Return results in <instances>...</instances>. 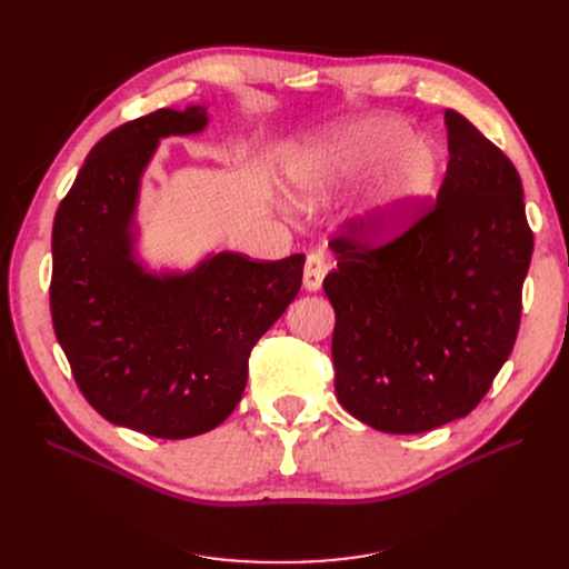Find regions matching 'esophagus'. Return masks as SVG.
Instances as JSON below:
<instances>
[{"instance_id": "esophagus-1", "label": "esophagus", "mask_w": 569, "mask_h": 569, "mask_svg": "<svg viewBox=\"0 0 569 569\" xmlns=\"http://www.w3.org/2000/svg\"><path fill=\"white\" fill-rule=\"evenodd\" d=\"M327 272H330V261H327L320 251L308 253L306 268H303V287L308 291H318L322 287V280Z\"/></svg>"}]
</instances>
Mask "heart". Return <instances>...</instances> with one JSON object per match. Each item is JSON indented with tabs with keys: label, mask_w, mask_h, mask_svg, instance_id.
<instances>
[{
	"label": "heart",
	"mask_w": 569,
	"mask_h": 569,
	"mask_svg": "<svg viewBox=\"0 0 569 569\" xmlns=\"http://www.w3.org/2000/svg\"><path fill=\"white\" fill-rule=\"evenodd\" d=\"M437 149L418 140L401 118H351L313 140L297 144L284 159V176L306 203H320L375 173L363 220L375 239L401 234L435 194Z\"/></svg>",
	"instance_id": "b5f03b06"
}]
</instances>
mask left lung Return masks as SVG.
Listing matches in <instances>:
<instances>
[{
  "mask_svg": "<svg viewBox=\"0 0 569 569\" xmlns=\"http://www.w3.org/2000/svg\"><path fill=\"white\" fill-rule=\"evenodd\" d=\"M449 166L432 211L393 242L366 222L330 244L335 389L353 418L420 435L485 399L520 327L533 234L518 170L468 118L443 113Z\"/></svg>",
  "mask_w": 569,
  "mask_h": 569,
  "instance_id": "left-lung-1",
  "label": "left lung"
}]
</instances>
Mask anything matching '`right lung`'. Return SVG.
Instances as JSON below:
<instances>
[{"mask_svg": "<svg viewBox=\"0 0 569 569\" xmlns=\"http://www.w3.org/2000/svg\"><path fill=\"white\" fill-rule=\"evenodd\" d=\"M209 128L206 107L159 109L92 147L51 230V322L84 399L101 418L159 439L226 420L249 353L297 299L306 256L258 263L213 251L189 270L137 258L142 176L166 137Z\"/></svg>", "mask_w": 569, "mask_h": 569, "instance_id": "add662e5", "label": "right lung"}]
</instances>
